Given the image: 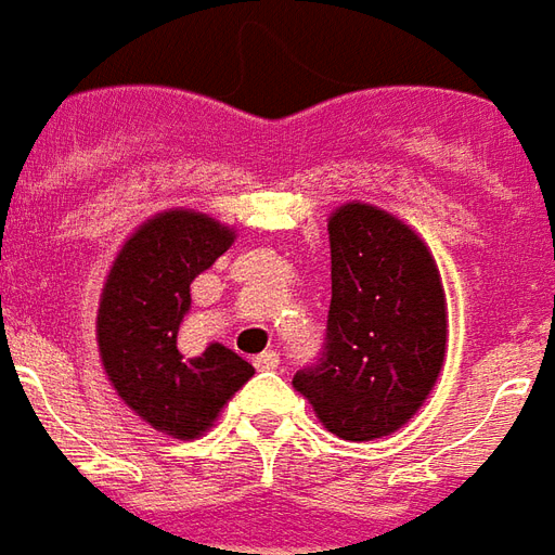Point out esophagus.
<instances>
[{"label": "esophagus", "mask_w": 555, "mask_h": 555, "mask_svg": "<svg viewBox=\"0 0 555 555\" xmlns=\"http://www.w3.org/2000/svg\"><path fill=\"white\" fill-rule=\"evenodd\" d=\"M253 362L258 372H273V369H279V353L276 350H264V353H258Z\"/></svg>", "instance_id": "34e87169"}]
</instances>
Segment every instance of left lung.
Wrapping results in <instances>:
<instances>
[{
  "mask_svg": "<svg viewBox=\"0 0 555 555\" xmlns=\"http://www.w3.org/2000/svg\"><path fill=\"white\" fill-rule=\"evenodd\" d=\"M333 300L326 350L294 389L341 440H380L425 404L446 362L440 267L404 219L348 202L326 222Z\"/></svg>",
  "mask_w": 555,
  "mask_h": 555,
  "instance_id": "left-lung-1",
  "label": "left lung"
}]
</instances>
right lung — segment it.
Here are the masks:
<instances>
[{
  "instance_id": "right-lung-1",
  "label": "right lung",
  "mask_w": 555,
  "mask_h": 555,
  "mask_svg": "<svg viewBox=\"0 0 555 555\" xmlns=\"http://www.w3.org/2000/svg\"><path fill=\"white\" fill-rule=\"evenodd\" d=\"M219 219L169 207L145 219L115 255L98 306V350L109 384L142 422L175 440L214 428L255 369L219 341L198 357L178 345L190 285L234 243Z\"/></svg>"
}]
</instances>
